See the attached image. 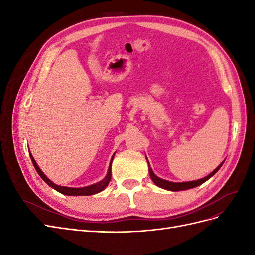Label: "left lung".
I'll list each match as a JSON object with an SVG mask.
<instances>
[{
    "instance_id": "8db88e82",
    "label": "left lung",
    "mask_w": 255,
    "mask_h": 255,
    "mask_svg": "<svg viewBox=\"0 0 255 255\" xmlns=\"http://www.w3.org/2000/svg\"><path fill=\"white\" fill-rule=\"evenodd\" d=\"M146 157V156H145ZM146 161H148V165H149V173L151 176V180L153 181V183L156 185V186L163 188V189H167V190H170V191H180V190H186V189H190V188H194L199 186V185L203 184L204 182H206L208 179H211V177L217 172L219 169L221 168V166L225 163V160L222 161V163L215 169L214 171H212L210 174L206 175L203 179H200V180H196V181H190V182H181V183H175V182H170V181H167V180H163L158 177L155 173L153 172L152 168L149 164V160L146 158Z\"/></svg>"
}]
</instances>
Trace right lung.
Wrapping results in <instances>:
<instances>
[{
	"mask_svg": "<svg viewBox=\"0 0 255 255\" xmlns=\"http://www.w3.org/2000/svg\"><path fill=\"white\" fill-rule=\"evenodd\" d=\"M29 156H30V159H32L33 161V165L36 169V171L38 172V174L40 175L41 179L47 183L50 187H52L53 189H55L56 191L60 192V194L63 195H66V196H91V195H95V194H98V192L102 191L103 189L106 188L107 185H109V183L111 182V179H112V163H113V159H114V156H115V153L114 155L112 156V159H111V163H110V167H109V170H107V173L105 175L104 179L102 181H100L96 184H92V185H89V186H85V187H66V186H60V185H56L55 183H53L49 177L45 175L42 171L41 169L38 167L36 160L34 159L32 154L29 153Z\"/></svg>",
	"mask_w": 255,
	"mask_h": 255,
	"instance_id": "right-lung-1",
	"label": "right lung"
}]
</instances>
